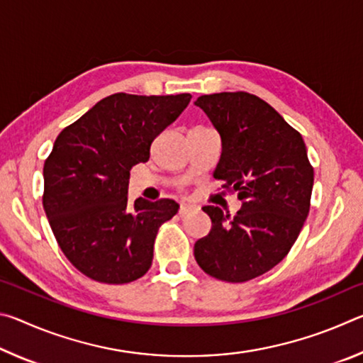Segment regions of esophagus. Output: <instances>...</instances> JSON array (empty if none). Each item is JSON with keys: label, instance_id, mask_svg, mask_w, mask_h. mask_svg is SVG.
<instances>
[{"label": "esophagus", "instance_id": "esophagus-1", "mask_svg": "<svg viewBox=\"0 0 363 363\" xmlns=\"http://www.w3.org/2000/svg\"><path fill=\"white\" fill-rule=\"evenodd\" d=\"M195 210H196V206H195V205H190V203H181V206H179V214H181V216H186V214L192 213V211H195Z\"/></svg>", "mask_w": 363, "mask_h": 363}]
</instances>
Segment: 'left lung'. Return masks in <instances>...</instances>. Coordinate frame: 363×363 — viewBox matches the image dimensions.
I'll return each instance as SVG.
<instances>
[{
    "label": "left lung",
    "mask_w": 363,
    "mask_h": 363,
    "mask_svg": "<svg viewBox=\"0 0 363 363\" xmlns=\"http://www.w3.org/2000/svg\"><path fill=\"white\" fill-rule=\"evenodd\" d=\"M195 106L220 136L214 177L237 192L233 218L203 206L211 230L194 255L208 275L240 284L277 266L296 242L309 214L314 186L303 136L267 102L248 93L200 96Z\"/></svg>",
    "instance_id": "obj_1"
}]
</instances>
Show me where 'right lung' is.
Listing matches in <instances>:
<instances>
[{"instance_id":"1","label":"right lung","mask_w":363,"mask_h":363,"mask_svg":"<svg viewBox=\"0 0 363 363\" xmlns=\"http://www.w3.org/2000/svg\"><path fill=\"white\" fill-rule=\"evenodd\" d=\"M192 96L116 93L67 126L45 162L43 208L60 250L86 277L130 284L150 269L158 227L174 200H128L130 171Z\"/></svg>"}]
</instances>
